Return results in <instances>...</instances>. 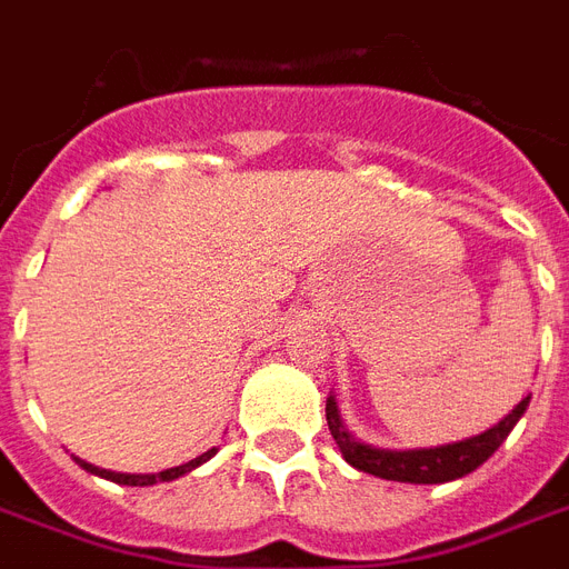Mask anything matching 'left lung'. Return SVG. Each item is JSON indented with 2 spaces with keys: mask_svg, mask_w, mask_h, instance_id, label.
<instances>
[{
  "mask_svg": "<svg viewBox=\"0 0 569 569\" xmlns=\"http://www.w3.org/2000/svg\"><path fill=\"white\" fill-rule=\"evenodd\" d=\"M529 401L531 392L522 396L520 405L513 407L508 416H502L499 422L490 425L487 431L463 437V440L442 442V446H428V449H380V446L357 440L339 416L337 396H328L325 413H328V428L339 451H342V458L360 472L387 478V481H401V485H446V481L476 472L508 440L513 425L520 422L522 413L529 410Z\"/></svg>",
  "mask_w": 569,
  "mask_h": 569,
  "instance_id": "8db88e82",
  "label": "left lung"
}]
</instances>
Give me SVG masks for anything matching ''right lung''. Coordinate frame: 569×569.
Here are the masks:
<instances>
[{"mask_svg": "<svg viewBox=\"0 0 569 569\" xmlns=\"http://www.w3.org/2000/svg\"><path fill=\"white\" fill-rule=\"evenodd\" d=\"M214 451L218 449H209L203 451V455H197L194 460H189V463H180V467H171V469H162V472H111V469H100L93 467V463H88V460L76 458L73 460L79 463V467L84 469V472H91V476H100L106 478V481H114V485H127V487H150V485H159V481H173V478H182L189 476L191 469H197L200 463H206L209 458H214Z\"/></svg>", "mask_w": 569, "mask_h": 569, "instance_id": "add662e5", "label": "right lung"}]
</instances>
